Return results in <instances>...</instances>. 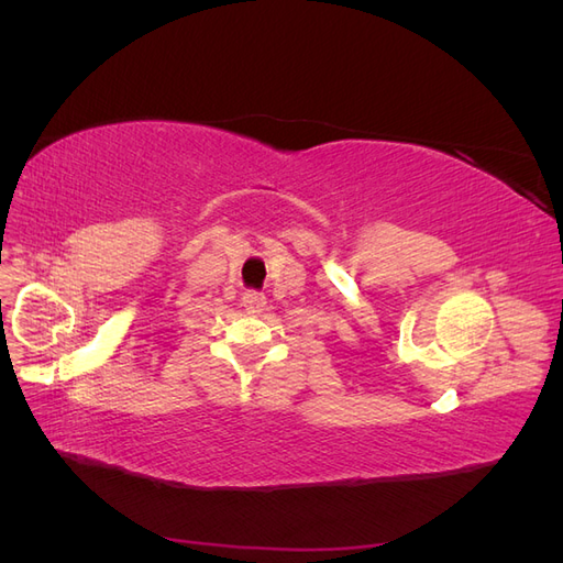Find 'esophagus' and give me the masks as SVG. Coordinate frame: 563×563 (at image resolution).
I'll return each mask as SVG.
<instances>
[{
    "label": "esophagus",
    "instance_id": "obj_1",
    "mask_svg": "<svg viewBox=\"0 0 563 563\" xmlns=\"http://www.w3.org/2000/svg\"><path fill=\"white\" fill-rule=\"evenodd\" d=\"M244 308L249 312H261L267 308V298L265 294H258V291H246L244 294Z\"/></svg>",
    "mask_w": 563,
    "mask_h": 563
}]
</instances>
